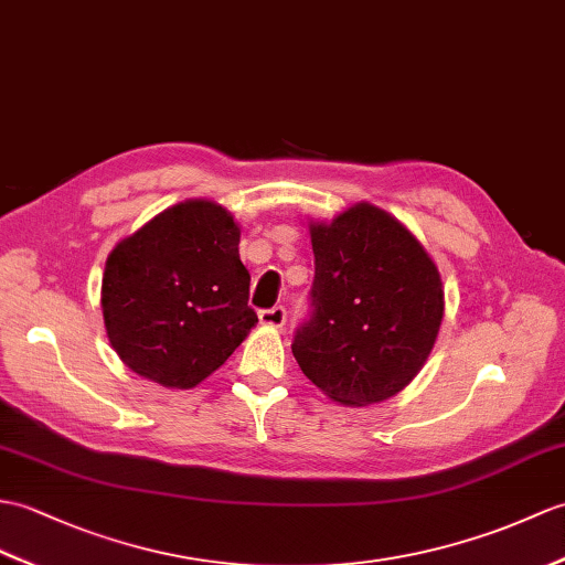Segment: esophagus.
<instances>
[{
    "label": "esophagus",
    "instance_id": "1",
    "mask_svg": "<svg viewBox=\"0 0 565 565\" xmlns=\"http://www.w3.org/2000/svg\"><path fill=\"white\" fill-rule=\"evenodd\" d=\"M259 322L267 324V327H284L286 308L274 306V308H267V310H259Z\"/></svg>",
    "mask_w": 565,
    "mask_h": 565
}]
</instances>
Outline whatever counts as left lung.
<instances>
[{
	"instance_id": "left-lung-1",
	"label": "left lung",
	"mask_w": 565,
	"mask_h": 565,
	"mask_svg": "<svg viewBox=\"0 0 565 565\" xmlns=\"http://www.w3.org/2000/svg\"><path fill=\"white\" fill-rule=\"evenodd\" d=\"M308 228L312 310L291 344L300 371L339 404L395 397L436 344L445 310L438 267L395 216L369 202Z\"/></svg>"
}]
</instances>
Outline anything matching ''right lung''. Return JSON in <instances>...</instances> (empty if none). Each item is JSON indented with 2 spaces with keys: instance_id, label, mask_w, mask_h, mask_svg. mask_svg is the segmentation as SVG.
<instances>
[{
  "instance_id": "add662e5",
  "label": "right lung",
  "mask_w": 565,
  "mask_h": 565,
  "mask_svg": "<svg viewBox=\"0 0 565 565\" xmlns=\"http://www.w3.org/2000/svg\"><path fill=\"white\" fill-rule=\"evenodd\" d=\"M241 228L226 209L188 200L115 245L100 308L127 369L190 390L221 369L257 322Z\"/></svg>"
}]
</instances>
